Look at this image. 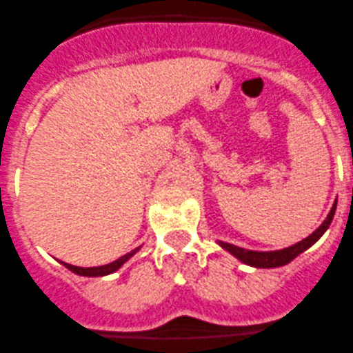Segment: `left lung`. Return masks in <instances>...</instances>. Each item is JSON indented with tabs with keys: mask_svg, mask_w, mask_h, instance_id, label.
<instances>
[{
	"mask_svg": "<svg viewBox=\"0 0 353 353\" xmlns=\"http://www.w3.org/2000/svg\"><path fill=\"white\" fill-rule=\"evenodd\" d=\"M336 203L338 201H334L330 214H327V216H325V220L319 225V229H315L314 232H312L308 237H305L303 241H300V243L293 244V246H290V248H284V250L253 251V250H244V248L234 246V244H230V243H223V241H218V244H220L225 251H229L230 254H234L237 260H241L243 263H246V265H251V267H256V268L283 267V265L293 261L298 254H301L303 251H307L312 244H315L319 239H321L322 234L327 230V227H330L331 221H333L334 211H336Z\"/></svg>",
	"mask_w": 353,
	"mask_h": 353,
	"instance_id": "left-lung-1",
	"label": "left lung"
}]
</instances>
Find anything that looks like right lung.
<instances>
[{"instance_id":"add662e5","label":"right lung","mask_w":353,"mask_h":353,"mask_svg":"<svg viewBox=\"0 0 353 353\" xmlns=\"http://www.w3.org/2000/svg\"><path fill=\"white\" fill-rule=\"evenodd\" d=\"M139 250L140 248H137V250L130 251V253L123 254L121 258L114 260L112 263L102 265V267H76V265H69V263H65V261H62V265L63 267L69 268L70 272H74V274H78V275H85V277H102V275H109V274H112V272H116L117 268L123 267V265L126 263V261H128L130 258H132Z\"/></svg>"}]
</instances>
